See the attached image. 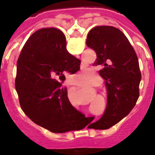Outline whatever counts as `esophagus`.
<instances>
[{
	"label": "esophagus",
	"mask_w": 155,
	"mask_h": 155,
	"mask_svg": "<svg viewBox=\"0 0 155 155\" xmlns=\"http://www.w3.org/2000/svg\"><path fill=\"white\" fill-rule=\"evenodd\" d=\"M71 84H74V83H71Z\"/></svg>",
	"instance_id": "obj_1"
}]
</instances>
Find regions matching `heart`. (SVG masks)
<instances>
[{"label": "heart", "mask_w": 155, "mask_h": 155, "mask_svg": "<svg viewBox=\"0 0 155 155\" xmlns=\"http://www.w3.org/2000/svg\"><path fill=\"white\" fill-rule=\"evenodd\" d=\"M78 75L80 78L76 81V84L80 87H87L90 84H92L94 77H98L96 74H91L90 71H81Z\"/></svg>", "instance_id": "heart-1"}]
</instances>
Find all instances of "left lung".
<instances>
[{"instance_id": "obj_1", "label": "left lung", "mask_w": 155, "mask_h": 155, "mask_svg": "<svg viewBox=\"0 0 155 155\" xmlns=\"http://www.w3.org/2000/svg\"><path fill=\"white\" fill-rule=\"evenodd\" d=\"M86 45L97 54L93 65L103 67L99 73L107 88L104 114L91 124L95 130H107L126 116L136 104L141 80L139 60L125 35L114 26L91 29Z\"/></svg>"}]
</instances>
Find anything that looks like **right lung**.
Here are the masks:
<instances>
[{"label":"right lung","instance_id":"add662e5","mask_svg":"<svg viewBox=\"0 0 155 155\" xmlns=\"http://www.w3.org/2000/svg\"><path fill=\"white\" fill-rule=\"evenodd\" d=\"M81 61L66 50L63 32L43 28L25 42L17 61L15 89L22 110L53 133L76 130L87 120L74 109L62 85L65 74H74Z\"/></svg>","mask_w":155,"mask_h":155}]
</instances>
